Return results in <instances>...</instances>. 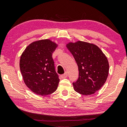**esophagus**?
Returning <instances> with one entry per match:
<instances>
[{
	"mask_svg": "<svg viewBox=\"0 0 127 127\" xmlns=\"http://www.w3.org/2000/svg\"><path fill=\"white\" fill-rule=\"evenodd\" d=\"M67 77V72H65V73L63 74H62V75H61V77L63 78V79H65V78Z\"/></svg>",
	"mask_w": 127,
	"mask_h": 127,
	"instance_id": "1",
	"label": "esophagus"
}]
</instances>
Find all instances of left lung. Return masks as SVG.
Masks as SVG:
<instances>
[{
    "label": "left lung",
    "instance_id": "1",
    "mask_svg": "<svg viewBox=\"0 0 127 127\" xmlns=\"http://www.w3.org/2000/svg\"><path fill=\"white\" fill-rule=\"evenodd\" d=\"M66 47L77 64L79 74L74 90L84 95L94 94L103 86L108 76L109 65L106 57L96 45L78 41Z\"/></svg>",
    "mask_w": 127,
    "mask_h": 127
}]
</instances>
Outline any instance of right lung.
Instances as JSON below:
<instances>
[{"label":"right lung","mask_w":127,"mask_h":127,"mask_svg":"<svg viewBox=\"0 0 127 127\" xmlns=\"http://www.w3.org/2000/svg\"><path fill=\"white\" fill-rule=\"evenodd\" d=\"M57 44L49 39L29 44L20 58V67L26 86L42 96L56 91L60 79L55 70L52 55Z\"/></svg>","instance_id":"add662e5"}]
</instances>
